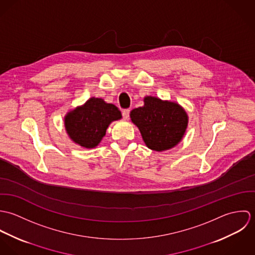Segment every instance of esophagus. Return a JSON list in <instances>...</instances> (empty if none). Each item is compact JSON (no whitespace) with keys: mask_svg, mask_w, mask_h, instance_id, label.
Here are the masks:
<instances>
[{"mask_svg":"<svg viewBox=\"0 0 255 255\" xmlns=\"http://www.w3.org/2000/svg\"><path fill=\"white\" fill-rule=\"evenodd\" d=\"M122 115H123V118H124L125 120H128V117H129V110H123V112H122Z\"/></svg>","mask_w":255,"mask_h":255,"instance_id":"esophagus-1","label":"esophagus"}]
</instances>
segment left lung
I'll list each match as a JSON object with an SVG mask.
<instances>
[{"label": "left lung", "instance_id": "obj_1", "mask_svg": "<svg viewBox=\"0 0 255 255\" xmlns=\"http://www.w3.org/2000/svg\"><path fill=\"white\" fill-rule=\"evenodd\" d=\"M130 118L147 147L155 151L177 145L187 127V115L179 104L151 96L144 98L142 107L130 112Z\"/></svg>", "mask_w": 255, "mask_h": 255}]
</instances>
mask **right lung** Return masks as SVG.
<instances>
[{"mask_svg":"<svg viewBox=\"0 0 255 255\" xmlns=\"http://www.w3.org/2000/svg\"><path fill=\"white\" fill-rule=\"evenodd\" d=\"M122 118L121 111L103 99L92 97L83 106L70 112L65 118L68 134L85 148L98 145L113 121Z\"/></svg>","mask_w":255,"mask_h":255,"instance_id":"obj_1","label":"right lung"}]
</instances>
